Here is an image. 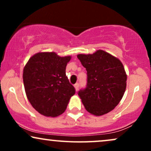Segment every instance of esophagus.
Returning <instances> with one entry per match:
<instances>
[{"instance_id":"1","label":"esophagus","mask_w":151,"mask_h":151,"mask_svg":"<svg viewBox=\"0 0 151 151\" xmlns=\"http://www.w3.org/2000/svg\"><path fill=\"white\" fill-rule=\"evenodd\" d=\"M79 84H78V83H76V84H74V88H75L76 91H77V90L79 89Z\"/></svg>"}]
</instances>
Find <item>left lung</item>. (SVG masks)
Listing matches in <instances>:
<instances>
[{
	"mask_svg": "<svg viewBox=\"0 0 151 151\" xmlns=\"http://www.w3.org/2000/svg\"><path fill=\"white\" fill-rule=\"evenodd\" d=\"M87 72L85 89L78 95L88 112L101 116L112 111L124 96L126 88V75L119 59L104 50L91 55H77Z\"/></svg>",
	"mask_w": 151,
	"mask_h": 151,
	"instance_id": "8db88e82",
	"label": "left lung"
}]
</instances>
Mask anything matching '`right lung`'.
<instances>
[{
    "instance_id": "right-lung-1",
    "label": "right lung",
    "mask_w": 151,
    "mask_h": 151,
    "mask_svg": "<svg viewBox=\"0 0 151 151\" xmlns=\"http://www.w3.org/2000/svg\"><path fill=\"white\" fill-rule=\"evenodd\" d=\"M70 56L55 52H39L24 67V86L27 99L42 115L56 117L65 112L75 89L66 76Z\"/></svg>"
}]
</instances>
